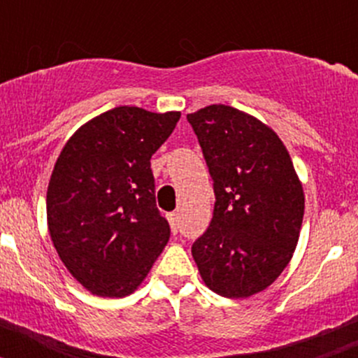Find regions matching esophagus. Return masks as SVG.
Returning <instances> with one entry per match:
<instances>
[{
    "mask_svg": "<svg viewBox=\"0 0 358 358\" xmlns=\"http://www.w3.org/2000/svg\"><path fill=\"white\" fill-rule=\"evenodd\" d=\"M169 222H170V227H172L173 233H177V231H179V215L169 213Z\"/></svg>",
    "mask_w": 358,
    "mask_h": 358,
    "instance_id": "obj_1",
    "label": "esophagus"
}]
</instances>
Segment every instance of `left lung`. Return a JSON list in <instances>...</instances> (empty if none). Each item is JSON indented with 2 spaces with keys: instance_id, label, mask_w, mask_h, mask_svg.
<instances>
[{
  "instance_id": "left-lung-1",
  "label": "left lung",
  "mask_w": 358,
  "mask_h": 358,
  "mask_svg": "<svg viewBox=\"0 0 358 358\" xmlns=\"http://www.w3.org/2000/svg\"><path fill=\"white\" fill-rule=\"evenodd\" d=\"M213 179V218L192 245L202 280L224 297L267 289L296 249L301 182L276 132L229 106L186 116Z\"/></svg>"
}]
</instances>
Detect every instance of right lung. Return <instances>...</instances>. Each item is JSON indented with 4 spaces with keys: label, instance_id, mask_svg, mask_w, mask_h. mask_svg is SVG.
Here are the masks:
<instances>
[{
    "label": "right lung",
    "instance_id": "add662e5",
    "mask_svg": "<svg viewBox=\"0 0 358 358\" xmlns=\"http://www.w3.org/2000/svg\"><path fill=\"white\" fill-rule=\"evenodd\" d=\"M181 113L115 107L69 138L46 195L50 236L69 273L103 297L129 296L170 238L152 154Z\"/></svg>",
    "mask_w": 358,
    "mask_h": 358
}]
</instances>
